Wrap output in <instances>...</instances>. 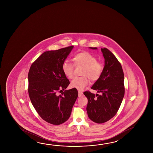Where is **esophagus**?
I'll return each instance as SVG.
<instances>
[{"label":"esophagus","instance_id":"1","mask_svg":"<svg viewBox=\"0 0 153 153\" xmlns=\"http://www.w3.org/2000/svg\"><path fill=\"white\" fill-rule=\"evenodd\" d=\"M83 92L81 91H78V97H80L82 95H83Z\"/></svg>","mask_w":153,"mask_h":153}]
</instances>
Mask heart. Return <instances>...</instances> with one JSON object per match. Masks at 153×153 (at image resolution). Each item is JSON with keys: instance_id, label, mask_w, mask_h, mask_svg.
Here are the masks:
<instances>
[{"instance_id": "1", "label": "heart", "mask_w": 153, "mask_h": 153, "mask_svg": "<svg viewBox=\"0 0 153 153\" xmlns=\"http://www.w3.org/2000/svg\"><path fill=\"white\" fill-rule=\"evenodd\" d=\"M74 65L84 67L82 75V77H75L70 83V86L78 90H83L89 83L88 78L92 81L99 79L102 74L103 65L97 61L95 56L86 52L76 54L73 58ZM74 66L71 63L65 61L63 63L62 70L67 77L73 78Z\"/></svg>"}]
</instances>
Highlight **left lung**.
Wrapping results in <instances>:
<instances>
[{"instance_id": "left-lung-1", "label": "left lung", "mask_w": 153, "mask_h": 153, "mask_svg": "<svg viewBox=\"0 0 153 153\" xmlns=\"http://www.w3.org/2000/svg\"><path fill=\"white\" fill-rule=\"evenodd\" d=\"M101 50L105 59V66L100 77L91 88L100 94L95 95L90 91L84 92L88 99V116L93 122L99 124L106 122L115 115L125 93L124 73L120 63L107 48H101Z\"/></svg>"}]
</instances>
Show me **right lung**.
<instances>
[{
  "instance_id": "add662e5",
  "label": "right lung",
  "mask_w": 153,
  "mask_h": 153,
  "mask_svg": "<svg viewBox=\"0 0 153 153\" xmlns=\"http://www.w3.org/2000/svg\"><path fill=\"white\" fill-rule=\"evenodd\" d=\"M74 46L43 53L30 67L28 93L40 117L53 125L68 120L78 95L76 88L65 90L69 80L62 70L63 63ZM64 90L62 95L57 92Z\"/></svg>"
}]
</instances>
